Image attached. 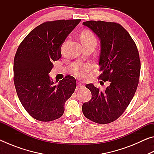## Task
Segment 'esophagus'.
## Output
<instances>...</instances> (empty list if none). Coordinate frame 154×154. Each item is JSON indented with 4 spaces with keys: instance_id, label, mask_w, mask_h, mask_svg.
I'll return each instance as SVG.
<instances>
[{
    "instance_id": "obj_1",
    "label": "esophagus",
    "mask_w": 154,
    "mask_h": 154,
    "mask_svg": "<svg viewBox=\"0 0 154 154\" xmlns=\"http://www.w3.org/2000/svg\"><path fill=\"white\" fill-rule=\"evenodd\" d=\"M84 87V85H83L82 83H78L77 84V89H82V88Z\"/></svg>"
}]
</instances>
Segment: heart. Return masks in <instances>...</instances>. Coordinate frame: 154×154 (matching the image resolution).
Returning <instances> with one entry per match:
<instances>
[{
    "label": "heart",
    "instance_id": "heart-1",
    "mask_svg": "<svg viewBox=\"0 0 154 154\" xmlns=\"http://www.w3.org/2000/svg\"><path fill=\"white\" fill-rule=\"evenodd\" d=\"M81 41H82V43H96V38L92 32H91L90 30H85L81 34ZM75 74L76 76L79 77H84L85 70L82 69V68H79V69L75 70Z\"/></svg>",
    "mask_w": 154,
    "mask_h": 154
}]
</instances>
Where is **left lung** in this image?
I'll list each match as a JSON object with an SVG mask.
<instances>
[{
  "label": "left lung",
  "instance_id": "left-lung-1",
  "mask_svg": "<svg viewBox=\"0 0 154 154\" xmlns=\"http://www.w3.org/2000/svg\"><path fill=\"white\" fill-rule=\"evenodd\" d=\"M100 43L99 79L109 82L102 92L92 83L86 86L92 98L82 106L85 118L98 124L116 120L131 102L139 83L140 62L136 44L120 24L103 21L83 22Z\"/></svg>",
  "mask_w": 154,
  "mask_h": 154
}]
</instances>
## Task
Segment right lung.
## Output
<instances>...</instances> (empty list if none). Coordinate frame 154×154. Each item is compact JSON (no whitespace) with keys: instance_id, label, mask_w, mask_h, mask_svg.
I'll return each mask as SVG.
<instances>
[{"instance_id":"add662e5","label":"right lung","mask_w":154,"mask_h":154,"mask_svg":"<svg viewBox=\"0 0 154 154\" xmlns=\"http://www.w3.org/2000/svg\"><path fill=\"white\" fill-rule=\"evenodd\" d=\"M81 20L44 22L18 47L14 62V84L22 106L33 118L50 122L63 115L64 104L76 88L70 75L55 85L49 73L61 58V46Z\"/></svg>"}]
</instances>
